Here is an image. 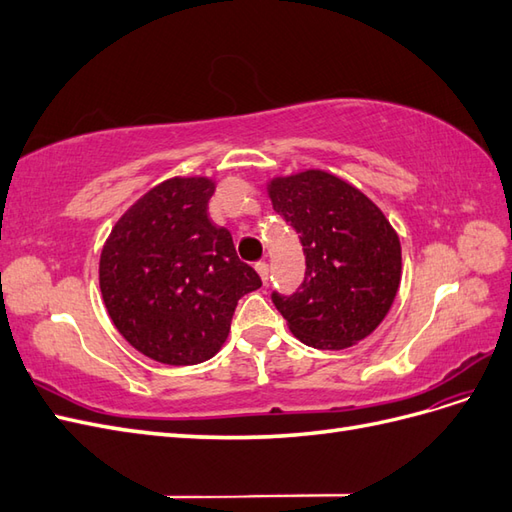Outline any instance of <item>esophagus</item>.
<instances>
[{
  "instance_id": "esophagus-1",
  "label": "esophagus",
  "mask_w": 512,
  "mask_h": 512,
  "mask_svg": "<svg viewBox=\"0 0 512 512\" xmlns=\"http://www.w3.org/2000/svg\"><path fill=\"white\" fill-rule=\"evenodd\" d=\"M256 271H258V275H260V280H262V284H267V280H269V265L267 262H256Z\"/></svg>"
}]
</instances>
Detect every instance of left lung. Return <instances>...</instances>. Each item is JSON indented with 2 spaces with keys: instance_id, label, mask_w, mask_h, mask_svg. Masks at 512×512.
I'll return each mask as SVG.
<instances>
[{
  "instance_id": "8db88e82",
  "label": "left lung",
  "mask_w": 512,
  "mask_h": 512,
  "mask_svg": "<svg viewBox=\"0 0 512 512\" xmlns=\"http://www.w3.org/2000/svg\"><path fill=\"white\" fill-rule=\"evenodd\" d=\"M273 209L299 232L305 280L292 297L273 292L292 335L318 350H344L374 333L401 282V243L382 209L320 168L267 183Z\"/></svg>"
}]
</instances>
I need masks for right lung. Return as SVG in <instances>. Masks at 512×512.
I'll list each match as a JSON object with an SVG mask.
<instances>
[{
	"label": "right lung",
	"instance_id": "obj_1",
	"mask_svg": "<svg viewBox=\"0 0 512 512\" xmlns=\"http://www.w3.org/2000/svg\"><path fill=\"white\" fill-rule=\"evenodd\" d=\"M211 177H170L115 222L100 290L115 329L149 359L198 365L218 354L243 294L260 288L230 232L207 213Z\"/></svg>",
	"mask_w": 512,
	"mask_h": 512
}]
</instances>
